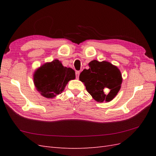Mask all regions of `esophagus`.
Instances as JSON below:
<instances>
[{"label": "esophagus", "instance_id": "34e87169", "mask_svg": "<svg viewBox=\"0 0 156 156\" xmlns=\"http://www.w3.org/2000/svg\"><path fill=\"white\" fill-rule=\"evenodd\" d=\"M79 74H80V71H76V78H78Z\"/></svg>", "mask_w": 156, "mask_h": 156}]
</instances>
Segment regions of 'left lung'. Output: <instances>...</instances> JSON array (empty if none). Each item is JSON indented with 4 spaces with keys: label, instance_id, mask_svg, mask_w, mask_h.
<instances>
[{
    "label": "left lung",
    "instance_id": "8db88e82",
    "mask_svg": "<svg viewBox=\"0 0 156 156\" xmlns=\"http://www.w3.org/2000/svg\"><path fill=\"white\" fill-rule=\"evenodd\" d=\"M89 69L82 71L79 79L95 101L109 102L117 94L121 88L122 76L117 67L107 62L93 60L88 64ZM109 89V92L105 91Z\"/></svg>",
    "mask_w": 156,
    "mask_h": 156
}]
</instances>
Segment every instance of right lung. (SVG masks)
<instances>
[{"label": "right lung", "instance_id": "1", "mask_svg": "<svg viewBox=\"0 0 156 156\" xmlns=\"http://www.w3.org/2000/svg\"><path fill=\"white\" fill-rule=\"evenodd\" d=\"M75 78L74 69L63 66L58 59L41 66L34 76L37 90L42 96L49 98L61 93L68 81Z\"/></svg>", "mask_w": 156, "mask_h": 156}]
</instances>
